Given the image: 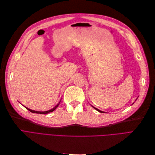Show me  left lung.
Listing matches in <instances>:
<instances>
[{"label": "left lung", "instance_id": "obj_1", "mask_svg": "<svg viewBox=\"0 0 155 155\" xmlns=\"http://www.w3.org/2000/svg\"><path fill=\"white\" fill-rule=\"evenodd\" d=\"M94 109L96 110H97L98 112H102V113H104V112H103V111H101V110H100L99 109H96V108H95V107H94Z\"/></svg>", "mask_w": 155, "mask_h": 155}]
</instances>
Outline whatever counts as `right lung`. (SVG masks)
Listing matches in <instances>:
<instances>
[{"label":"right lung","instance_id":"1","mask_svg":"<svg viewBox=\"0 0 155 155\" xmlns=\"http://www.w3.org/2000/svg\"><path fill=\"white\" fill-rule=\"evenodd\" d=\"M60 103V102H59ZM59 104L56 105L54 108H53V109H50V110H47V111H45V112H41V111H35V110H31V109H28V108H27V107H25V108L26 109H27V110H28L29 111H30L31 112H32V113H37V114H48V113H49V112H53L56 108H57L58 107V105H59Z\"/></svg>","mask_w":155,"mask_h":155}]
</instances>
